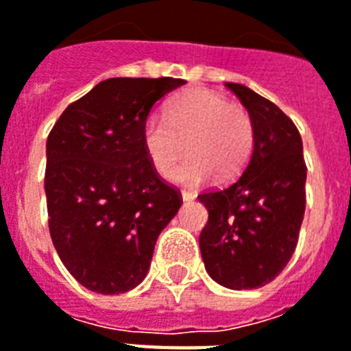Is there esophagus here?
<instances>
[{
	"label": "esophagus",
	"mask_w": 351,
	"mask_h": 351,
	"mask_svg": "<svg viewBox=\"0 0 351 351\" xmlns=\"http://www.w3.org/2000/svg\"><path fill=\"white\" fill-rule=\"evenodd\" d=\"M180 195H182V200H184V202H193V200H195V193H191V191H182V193H180Z\"/></svg>",
	"instance_id": "1"
}]
</instances>
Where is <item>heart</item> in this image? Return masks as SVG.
Here are the masks:
<instances>
[{
  "label": "heart",
  "instance_id": "b5f03b06",
  "mask_svg": "<svg viewBox=\"0 0 351 351\" xmlns=\"http://www.w3.org/2000/svg\"><path fill=\"white\" fill-rule=\"evenodd\" d=\"M252 115L240 104L205 88L176 99L166 115L151 113L142 128V144L151 164L167 176L188 142L190 156L173 173L182 184H202L216 175L229 180L249 162L254 149Z\"/></svg>",
  "mask_w": 351,
  "mask_h": 351
}]
</instances>
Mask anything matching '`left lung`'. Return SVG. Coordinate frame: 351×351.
Segmentation results:
<instances>
[{"label":"left lung","instance_id":"8db88e82","mask_svg":"<svg viewBox=\"0 0 351 351\" xmlns=\"http://www.w3.org/2000/svg\"><path fill=\"white\" fill-rule=\"evenodd\" d=\"M225 84L252 115L256 141L234 182L198 196L209 213L200 250L216 283L252 290L279 276L294 254L306 204V166L294 122L250 88Z\"/></svg>","mask_w":351,"mask_h":351}]
</instances>
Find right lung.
<instances>
[{
    "label": "right lung",
    "instance_id": "obj_1",
    "mask_svg": "<svg viewBox=\"0 0 351 351\" xmlns=\"http://www.w3.org/2000/svg\"><path fill=\"white\" fill-rule=\"evenodd\" d=\"M182 79L113 77L62 111L47 141L48 227L57 254L92 292L124 294L149 270L180 195L151 164L142 128Z\"/></svg>",
    "mask_w": 351,
    "mask_h": 351
}]
</instances>
